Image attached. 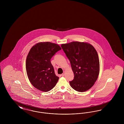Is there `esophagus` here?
I'll list each match as a JSON object with an SVG mask.
<instances>
[{"label": "esophagus", "instance_id": "1", "mask_svg": "<svg viewBox=\"0 0 124 124\" xmlns=\"http://www.w3.org/2000/svg\"><path fill=\"white\" fill-rule=\"evenodd\" d=\"M65 72L64 71V72H63V73L61 74V76H64V75H65Z\"/></svg>", "mask_w": 124, "mask_h": 124}]
</instances>
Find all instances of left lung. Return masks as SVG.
I'll return each mask as SVG.
<instances>
[{
    "label": "left lung",
    "instance_id": "8db88e82",
    "mask_svg": "<svg viewBox=\"0 0 124 124\" xmlns=\"http://www.w3.org/2000/svg\"><path fill=\"white\" fill-rule=\"evenodd\" d=\"M70 60L74 79L70 81L71 87L79 92L91 88L100 73V61L94 47L85 42L73 41L61 45Z\"/></svg>",
    "mask_w": 124,
    "mask_h": 124
}]
</instances>
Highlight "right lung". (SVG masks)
<instances>
[{"label":"right lung","instance_id":"add662e5","mask_svg":"<svg viewBox=\"0 0 124 124\" xmlns=\"http://www.w3.org/2000/svg\"><path fill=\"white\" fill-rule=\"evenodd\" d=\"M60 50L58 45L46 42L36 44L30 50L26 70L30 82L36 88L47 92L56 85L59 78L55 73L51 59Z\"/></svg>","mask_w":124,"mask_h":124}]
</instances>
